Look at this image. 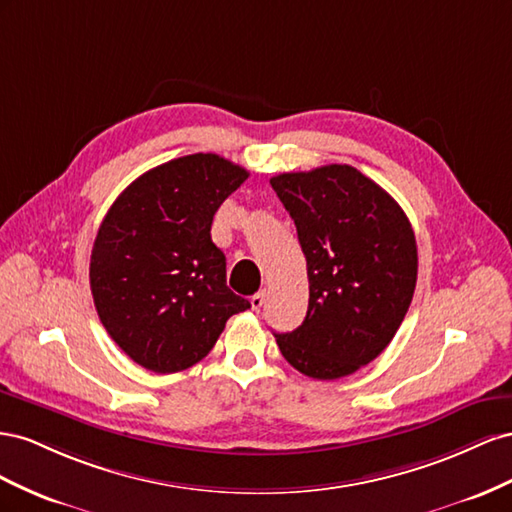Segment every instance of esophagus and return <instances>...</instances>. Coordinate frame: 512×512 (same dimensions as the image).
<instances>
[{
	"instance_id": "1",
	"label": "esophagus",
	"mask_w": 512,
	"mask_h": 512,
	"mask_svg": "<svg viewBox=\"0 0 512 512\" xmlns=\"http://www.w3.org/2000/svg\"><path fill=\"white\" fill-rule=\"evenodd\" d=\"M266 296H268V294H266V289H264V291H259V294H255V296L251 298V304H253L255 311H259L261 306L266 304Z\"/></svg>"
}]
</instances>
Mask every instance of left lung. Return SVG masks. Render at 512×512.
I'll return each instance as SVG.
<instances>
[{
    "mask_svg": "<svg viewBox=\"0 0 512 512\" xmlns=\"http://www.w3.org/2000/svg\"><path fill=\"white\" fill-rule=\"evenodd\" d=\"M294 218L309 276V311L274 334L291 367L313 379L356 373L384 352L410 309L418 251L405 212L349 165L270 180Z\"/></svg>",
    "mask_w": 512,
    "mask_h": 512,
    "instance_id": "1",
    "label": "left lung"
}]
</instances>
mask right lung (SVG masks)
Returning a JSON list of instances; mask_svg holds the SVG:
<instances>
[{"label":"right lung","instance_id":"obj_1","mask_svg":"<svg viewBox=\"0 0 512 512\" xmlns=\"http://www.w3.org/2000/svg\"><path fill=\"white\" fill-rule=\"evenodd\" d=\"M248 171L218 154L158 165L102 218L90 287L109 337L143 369L178 373L210 354L227 319L251 302L227 287L212 218Z\"/></svg>","mask_w":512,"mask_h":512}]
</instances>
